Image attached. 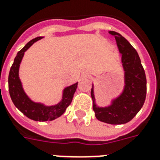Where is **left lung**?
I'll use <instances>...</instances> for the list:
<instances>
[{
  "label": "left lung",
  "mask_w": 160,
  "mask_h": 160,
  "mask_svg": "<svg viewBox=\"0 0 160 160\" xmlns=\"http://www.w3.org/2000/svg\"><path fill=\"white\" fill-rule=\"evenodd\" d=\"M115 37L125 71V88L119 97L107 107H98L95 103L93 88L91 95L96 118L106 123L118 125L128 122L143 106L147 92L144 69L137 51L128 40L117 32L110 31Z\"/></svg>",
  "instance_id": "1"
}]
</instances>
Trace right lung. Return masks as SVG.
Here are the masks:
<instances>
[{
  "label": "right lung",
  "mask_w": 160,
  "mask_h": 160,
  "mask_svg": "<svg viewBox=\"0 0 160 160\" xmlns=\"http://www.w3.org/2000/svg\"><path fill=\"white\" fill-rule=\"evenodd\" d=\"M41 38L42 37L33 38L18 53L10 69L8 76V88L12 102L21 112H22L27 118H30L32 120L45 122L54 120L65 112L67 107L71 103L74 94L77 88L78 83H75L64 89L62 102L55 106L46 107L40 103H35L28 97L22 86V83L18 76V70L22 58L24 55V52L30 48L33 42Z\"/></svg>",
  "instance_id": "right-lung-1"
}]
</instances>
